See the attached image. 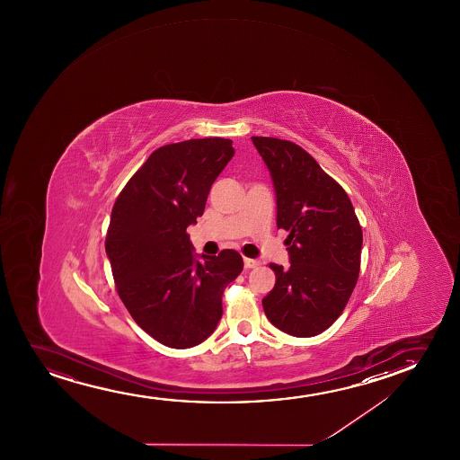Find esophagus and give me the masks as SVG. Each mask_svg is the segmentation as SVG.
Masks as SVG:
<instances>
[{
	"mask_svg": "<svg viewBox=\"0 0 460 460\" xmlns=\"http://www.w3.org/2000/svg\"><path fill=\"white\" fill-rule=\"evenodd\" d=\"M243 264H245L246 269H256L261 262L258 259L245 258L243 259Z\"/></svg>",
	"mask_w": 460,
	"mask_h": 460,
	"instance_id": "esophagus-1",
	"label": "esophagus"
}]
</instances>
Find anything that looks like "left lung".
<instances>
[{"label": "left lung", "instance_id": "left-lung-1", "mask_svg": "<svg viewBox=\"0 0 460 460\" xmlns=\"http://www.w3.org/2000/svg\"><path fill=\"white\" fill-rule=\"evenodd\" d=\"M270 171L277 226L286 229L290 267L270 264L275 288L262 298L267 319L284 333L325 332L346 308L358 279L363 233L344 189L300 146L252 137Z\"/></svg>", "mask_w": 460, "mask_h": 460}]
</instances>
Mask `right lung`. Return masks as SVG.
<instances>
[{
	"label": "right lung",
	"instance_id": "add662e5",
	"mask_svg": "<svg viewBox=\"0 0 460 460\" xmlns=\"http://www.w3.org/2000/svg\"><path fill=\"white\" fill-rule=\"evenodd\" d=\"M233 157V141L225 138L158 147L114 202L105 252L118 294L133 321L164 346L208 340L223 314V292L243 270L234 250L195 254L187 234Z\"/></svg>",
	"mask_w": 460,
	"mask_h": 460
}]
</instances>
